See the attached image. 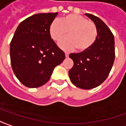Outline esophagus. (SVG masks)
Wrapping results in <instances>:
<instances>
[{"mask_svg": "<svg viewBox=\"0 0 126 126\" xmlns=\"http://www.w3.org/2000/svg\"><path fill=\"white\" fill-rule=\"evenodd\" d=\"M65 57H69V54L67 52H65Z\"/></svg>", "mask_w": 126, "mask_h": 126, "instance_id": "esophagus-1", "label": "esophagus"}]
</instances>
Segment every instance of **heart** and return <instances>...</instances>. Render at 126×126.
<instances>
[{
	"mask_svg": "<svg viewBox=\"0 0 126 126\" xmlns=\"http://www.w3.org/2000/svg\"><path fill=\"white\" fill-rule=\"evenodd\" d=\"M66 37L60 43L59 46L66 51L77 48L80 52L89 50L97 39V29L96 25L87 18L77 14H69L61 20L55 19L49 27L51 38L56 42L61 41L67 33Z\"/></svg>",
	"mask_w": 126,
	"mask_h": 126,
	"instance_id": "b5f03b06",
	"label": "heart"
}]
</instances>
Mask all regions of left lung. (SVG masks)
Here are the masks:
<instances>
[{"label": "left lung", "mask_w": 126, "mask_h": 126, "mask_svg": "<svg viewBox=\"0 0 126 126\" xmlns=\"http://www.w3.org/2000/svg\"><path fill=\"white\" fill-rule=\"evenodd\" d=\"M85 15L96 25L97 39L89 50L69 55L74 66L69 76L76 87L89 90L102 84L109 76L115 59V48L114 35L105 23L93 15Z\"/></svg>", "instance_id": "obj_1"}]
</instances>
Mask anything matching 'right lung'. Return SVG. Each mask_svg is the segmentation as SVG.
I'll return each mask as SVG.
<instances>
[{"instance_id":"right-lung-1","label":"right lung","mask_w":126,"mask_h":126,"mask_svg":"<svg viewBox=\"0 0 126 126\" xmlns=\"http://www.w3.org/2000/svg\"><path fill=\"white\" fill-rule=\"evenodd\" d=\"M57 15L39 13L22 21L10 43V61L18 80L28 88H38L49 80L65 55L51 38L50 23Z\"/></svg>"}]
</instances>
